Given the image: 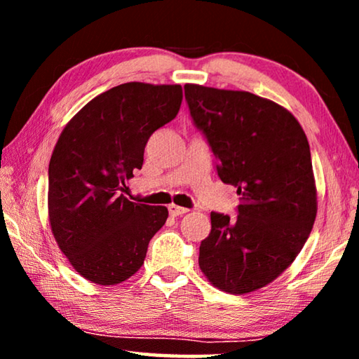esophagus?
Masks as SVG:
<instances>
[{
	"mask_svg": "<svg viewBox=\"0 0 359 359\" xmlns=\"http://www.w3.org/2000/svg\"><path fill=\"white\" fill-rule=\"evenodd\" d=\"M188 209L185 208H180V205H175V204H171L169 205V214H171L172 217H179V215H184L187 214Z\"/></svg>",
	"mask_w": 359,
	"mask_h": 359,
	"instance_id": "obj_1",
	"label": "esophagus"
}]
</instances>
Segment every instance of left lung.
<instances>
[{
  "mask_svg": "<svg viewBox=\"0 0 359 359\" xmlns=\"http://www.w3.org/2000/svg\"><path fill=\"white\" fill-rule=\"evenodd\" d=\"M184 88L218 177L239 194L236 220L210 214L199 267L218 290L252 293L293 263L312 231L317 187L307 136L294 115L271 100L196 83Z\"/></svg>",
  "mask_w": 359,
  "mask_h": 359,
  "instance_id": "left-lung-1",
  "label": "left lung"
}]
</instances>
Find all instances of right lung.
Segmentation results:
<instances>
[{
  "instance_id": "1",
  "label": "right lung",
  "mask_w": 359,
  "mask_h": 359,
  "mask_svg": "<svg viewBox=\"0 0 359 359\" xmlns=\"http://www.w3.org/2000/svg\"><path fill=\"white\" fill-rule=\"evenodd\" d=\"M180 104L177 83H121L87 102L60 135L48 163V222L60 250L87 280H128L166 223L165 205L133 203L120 191L142 168L149 137Z\"/></svg>"
}]
</instances>
